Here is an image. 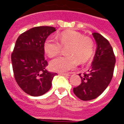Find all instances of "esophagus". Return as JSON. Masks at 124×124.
<instances>
[{
  "label": "esophagus",
  "instance_id": "obj_1",
  "mask_svg": "<svg viewBox=\"0 0 124 124\" xmlns=\"http://www.w3.org/2000/svg\"><path fill=\"white\" fill-rule=\"evenodd\" d=\"M60 75L64 76H70V74H65V73H60Z\"/></svg>",
  "mask_w": 124,
  "mask_h": 124
}]
</instances>
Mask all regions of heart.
Returning a JSON list of instances; mask_svg holds the SVG:
<instances>
[{"label":"heart","instance_id":"1","mask_svg":"<svg viewBox=\"0 0 124 124\" xmlns=\"http://www.w3.org/2000/svg\"><path fill=\"white\" fill-rule=\"evenodd\" d=\"M57 40L53 37L46 38L44 44L46 54L50 58L60 53L62 47L68 48L66 50L67 56H60L52 60L50 68L58 72H66L76 67L78 60L80 63H84L88 60L93 52V40L91 38L76 31L62 32L58 36Z\"/></svg>","mask_w":124,"mask_h":124}]
</instances>
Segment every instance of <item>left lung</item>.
I'll return each instance as SVG.
<instances>
[{
  "label": "left lung",
  "mask_w": 124,
  "mask_h": 124,
  "mask_svg": "<svg viewBox=\"0 0 124 124\" xmlns=\"http://www.w3.org/2000/svg\"><path fill=\"white\" fill-rule=\"evenodd\" d=\"M96 42V52L88 72L81 78V84L74 88L76 96L88 101L100 96L110 83L114 70L116 57L108 40L97 32L92 33Z\"/></svg>",
  "instance_id": "left-lung-1"
}]
</instances>
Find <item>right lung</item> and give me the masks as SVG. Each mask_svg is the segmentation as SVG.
I'll return each mask as SVG.
<instances>
[{
  "label": "right lung",
  "mask_w": 124,
  "mask_h": 124,
  "mask_svg": "<svg viewBox=\"0 0 124 124\" xmlns=\"http://www.w3.org/2000/svg\"><path fill=\"white\" fill-rule=\"evenodd\" d=\"M56 28L37 26L21 34L11 55L12 69L18 85L32 96L43 95L50 89L56 73L46 69L44 42Z\"/></svg>",
  "instance_id": "1"
}]
</instances>
